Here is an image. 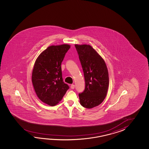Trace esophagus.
Here are the masks:
<instances>
[{
    "label": "esophagus",
    "instance_id": "esophagus-1",
    "mask_svg": "<svg viewBox=\"0 0 149 149\" xmlns=\"http://www.w3.org/2000/svg\"><path fill=\"white\" fill-rule=\"evenodd\" d=\"M74 87H75V85H71V88L72 89H73L74 88Z\"/></svg>",
    "mask_w": 149,
    "mask_h": 149
}]
</instances>
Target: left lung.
Returning a JSON list of instances; mask_svg holds the SVG:
<instances>
[{
	"label": "left lung",
	"mask_w": 149,
	"mask_h": 149,
	"mask_svg": "<svg viewBox=\"0 0 149 149\" xmlns=\"http://www.w3.org/2000/svg\"><path fill=\"white\" fill-rule=\"evenodd\" d=\"M85 81V91L79 94L80 104L92 109L101 104L108 92V68L103 58L89 45H75Z\"/></svg>",
	"instance_id": "obj_1"
}]
</instances>
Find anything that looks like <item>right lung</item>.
<instances>
[{"label":"right lung","instance_id":"add662e5","mask_svg":"<svg viewBox=\"0 0 149 149\" xmlns=\"http://www.w3.org/2000/svg\"><path fill=\"white\" fill-rule=\"evenodd\" d=\"M70 45L48 47L35 61L32 82L38 98L45 104L55 106L62 100L69 89L63 81L61 63Z\"/></svg>","mask_w":149,"mask_h":149}]
</instances>
